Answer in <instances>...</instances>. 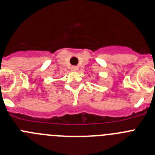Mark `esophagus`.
<instances>
[{
  "instance_id": "obj_1",
  "label": "esophagus",
  "mask_w": 155,
  "mask_h": 155,
  "mask_svg": "<svg viewBox=\"0 0 155 155\" xmlns=\"http://www.w3.org/2000/svg\"><path fill=\"white\" fill-rule=\"evenodd\" d=\"M71 69H72V71H74V72H76V71L78 70V67L76 66H73L71 67Z\"/></svg>"
}]
</instances>
